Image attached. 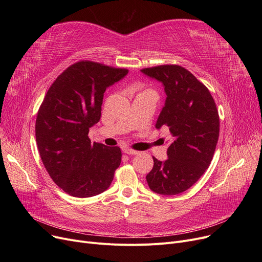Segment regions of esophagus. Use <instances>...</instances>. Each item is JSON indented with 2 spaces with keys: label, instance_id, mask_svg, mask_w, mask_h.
<instances>
[{
  "label": "esophagus",
  "instance_id": "34e87169",
  "mask_svg": "<svg viewBox=\"0 0 262 262\" xmlns=\"http://www.w3.org/2000/svg\"><path fill=\"white\" fill-rule=\"evenodd\" d=\"M123 152L125 153V154H128V155H137V154H139L138 150H135V149H132V148H127V147L123 148Z\"/></svg>",
  "mask_w": 262,
  "mask_h": 262
}]
</instances>
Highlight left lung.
Masks as SVG:
<instances>
[{
	"label": "left lung",
	"mask_w": 262,
	"mask_h": 262,
	"mask_svg": "<svg viewBox=\"0 0 262 262\" xmlns=\"http://www.w3.org/2000/svg\"><path fill=\"white\" fill-rule=\"evenodd\" d=\"M141 72L162 82L167 99L156 128L166 126L172 136L168 159L153 157L146 182L156 193L175 195L193 186L212 160L220 132L216 105L208 88L181 66H157Z\"/></svg>",
	"instance_id": "obj_1"
}]
</instances>
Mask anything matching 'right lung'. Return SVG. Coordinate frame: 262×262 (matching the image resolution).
<instances>
[{"instance_id": "1", "label": "right lung", "mask_w": 262, "mask_h": 262, "mask_svg": "<svg viewBox=\"0 0 262 262\" xmlns=\"http://www.w3.org/2000/svg\"><path fill=\"white\" fill-rule=\"evenodd\" d=\"M127 69L81 60L71 64L49 88L36 119V142L49 175L75 198L98 195L112 184L121 149L91 143L89 128L101 119L104 92Z\"/></svg>"}]
</instances>
